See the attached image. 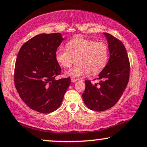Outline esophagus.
<instances>
[{
  "mask_svg": "<svg viewBox=\"0 0 147 147\" xmlns=\"http://www.w3.org/2000/svg\"><path fill=\"white\" fill-rule=\"evenodd\" d=\"M71 81L72 82H76L78 81L77 79H75V78H71Z\"/></svg>",
  "mask_w": 147,
  "mask_h": 147,
  "instance_id": "34e87169",
  "label": "esophagus"
}]
</instances>
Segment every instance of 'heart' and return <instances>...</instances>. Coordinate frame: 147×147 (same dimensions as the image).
<instances>
[{
    "label": "heart",
    "mask_w": 147,
    "mask_h": 147,
    "mask_svg": "<svg viewBox=\"0 0 147 147\" xmlns=\"http://www.w3.org/2000/svg\"><path fill=\"white\" fill-rule=\"evenodd\" d=\"M67 50L58 47L55 53L57 62L63 67H69L78 57V65L65 72V75L79 78L88 75L90 71L96 74L106 66L109 57L108 47L102 42H95L84 38H76L67 44Z\"/></svg>",
    "instance_id": "1"
}]
</instances>
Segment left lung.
<instances>
[{"label":"left lung","mask_w":147,"mask_h":147,"mask_svg":"<svg viewBox=\"0 0 147 147\" xmlns=\"http://www.w3.org/2000/svg\"><path fill=\"white\" fill-rule=\"evenodd\" d=\"M108 43L109 58L98 74L99 82L92 84L86 80L83 100L88 108L103 111L113 107L126 88L129 76V62L121 41L111 34L103 33Z\"/></svg>","instance_id":"obj_1"}]
</instances>
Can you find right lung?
<instances>
[{"mask_svg": "<svg viewBox=\"0 0 147 147\" xmlns=\"http://www.w3.org/2000/svg\"><path fill=\"white\" fill-rule=\"evenodd\" d=\"M64 38L61 34H40L21 47L15 67V85L30 109L48 113L59 107L70 78L55 80L61 69L55 53Z\"/></svg>", "mask_w": 147, "mask_h": 147, "instance_id": "right-lung-1", "label": "right lung"}]
</instances>
